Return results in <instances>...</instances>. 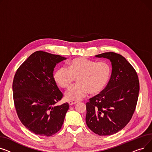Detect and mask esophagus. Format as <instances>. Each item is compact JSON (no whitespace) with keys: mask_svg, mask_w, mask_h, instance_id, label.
Listing matches in <instances>:
<instances>
[{"mask_svg":"<svg viewBox=\"0 0 152 152\" xmlns=\"http://www.w3.org/2000/svg\"><path fill=\"white\" fill-rule=\"evenodd\" d=\"M77 102H78V101H69V104L70 105H73V104H77Z\"/></svg>","mask_w":152,"mask_h":152,"instance_id":"34e87169","label":"esophagus"}]
</instances>
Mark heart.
I'll use <instances>...</instances> for the list:
<instances>
[{"label":"heart","mask_w":152,"mask_h":152,"mask_svg":"<svg viewBox=\"0 0 152 152\" xmlns=\"http://www.w3.org/2000/svg\"><path fill=\"white\" fill-rule=\"evenodd\" d=\"M66 67L58 68L54 74L56 83L62 88H67L77 78V84L69 88L65 93L67 101H79L86 96L99 93L108 83L111 67L108 62H96L85 58H78L71 61Z\"/></svg>","instance_id":"heart-1"}]
</instances>
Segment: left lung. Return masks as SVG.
Returning a JSON list of instances; mask_svg holds the SVG:
<instances>
[{
    "label": "left lung",
    "instance_id": "left-lung-1",
    "mask_svg": "<svg viewBox=\"0 0 152 152\" xmlns=\"http://www.w3.org/2000/svg\"><path fill=\"white\" fill-rule=\"evenodd\" d=\"M95 56L110 61L112 74L104 90L86 104V123L96 134L112 135L126 126L135 111L138 76L129 62L117 53L107 52Z\"/></svg>",
    "mask_w": 152,
    "mask_h": 152
}]
</instances>
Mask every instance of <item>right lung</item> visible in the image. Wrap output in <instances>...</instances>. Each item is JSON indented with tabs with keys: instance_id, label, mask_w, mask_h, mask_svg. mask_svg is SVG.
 <instances>
[{
	"instance_id": "1",
	"label": "right lung",
	"mask_w": 152,
	"mask_h": 152,
	"mask_svg": "<svg viewBox=\"0 0 152 152\" xmlns=\"http://www.w3.org/2000/svg\"><path fill=\"white\" fill-rule=\"evenodd\" d=\"M66 59L60 55L35 51L16 70L13 82L16 111L25 127L35 134L51 136L64 123L69 105H55L63 94L53 77L56 65Z\"/></svg>"
}]
</instances>
